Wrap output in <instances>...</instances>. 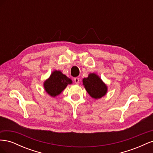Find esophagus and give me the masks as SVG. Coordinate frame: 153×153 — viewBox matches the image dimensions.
Wrapping results in <instances>:
<instances>
[{
    "label": "esophagus",
    "instance_id": "34e87169",
    "mask_svg": "<svg viewBox=\"0 0 153 153\" xmlns=\"http://www.w3.org/2000/svg\"><path fill=\"white\" fill-rule=\"evenodd\" d=\"M74 82H75V84H78V83L80 82V79H79V78L76 77V78H74Z\"/></svg>",
    "mask_w": 153,
    "mask_h": 153
}]
</instances>
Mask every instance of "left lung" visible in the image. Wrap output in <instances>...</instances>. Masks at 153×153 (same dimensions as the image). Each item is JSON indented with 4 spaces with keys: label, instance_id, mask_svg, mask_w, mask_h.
Returning <instances> with one entry per match:
<instances>
[{
    "label": "left lung",
    "instance_id": "obj_1",
    "mask_svg": "<svg viewBox=\"0 0 153 153\" xmlns=\"http://www.w3.org/2000/svg\"><path fill=\"white\" fill-rule=\"evenodd\" d=\"M82 82L88 94L92 98H101L107 93V85L95 73H89L87 78H83Z\"/></svg>",
    "mask_w": 153,
    "mask_h": 153
}]
</instances>
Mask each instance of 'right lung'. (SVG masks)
<instances>
[{
    "instance_id": "1",
    "label": "right lung",
    "mask_w": 153,
    "mask_h": 153,
    "mask_svg": "<svg viewBox=\"0 0 153 153\" xmlns=\"http://www.w3.org/2000/svg\"><path fill=\"white\" fill-rule=\"evenodd\" d=\"M73 83L71 78L59 70H54L48 79L44 81L43 87L47 93L52 97L59 95L69 84Z\"/></svg>"
}]
</instances>
